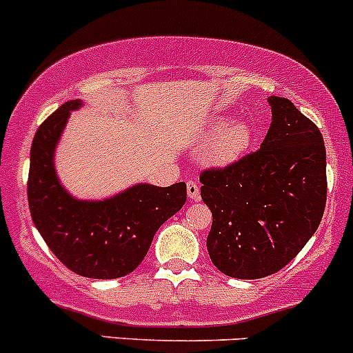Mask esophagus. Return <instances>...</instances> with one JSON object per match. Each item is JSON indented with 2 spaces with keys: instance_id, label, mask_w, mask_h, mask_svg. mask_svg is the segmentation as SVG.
Here are the masks:
<instances>
[{
  "instance_id": "34e87169",
  "label": "esophagus",
  "mask_w": 353,
  "mask_h": 353,
  "mask_svg": "<svg viewBox=\"0 0 353 353\" xmlns=\"http://www.w3.org/2000/svg\"><path fill=\"white\" fill-rule=\"evenodd\" d=\"M187 194L192 201H199L201 199V187L195 180H188L187 181Z\"/></svg>"
}]
</instances>
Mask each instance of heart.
Here are the masks:
<instances>
[{
    "label": "heart",
    "mask_w": 353,
    "mask_h": 353,
    "mask_svg": "<svg viewBox=\"0 0 353 353\" xmlns=\"http://www.w3.org/2000/svg\"><path fill=\"white\" fill-rule=\"evenodd\" d=\"M205 136L210 141L203 150V161L210 166H226L238 161L248 151L253 129L246 121H234L226 125V117H219L210 122Z\"/></svg>",
    "instance_id": "1"
}]
</instances>
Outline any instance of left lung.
<instances>
[{
    "label": "left lung",
    "instance_id": "left-lung-1",
    "mask_svg": "<svg viewBox=\"0 0 353 353\" xmlns=\"http://www.w3.org/2000/svg\"><path fill=\"white\" fill-rule=\"evenodd\" d=\"M260 150L201 173L212 212L207 252L223 274L261 279L284 268L318 230L326 203V150L314 122L270 97Z\"/></svg>",
    "mask_w": 353,
    "mask_h": 353
}]
</instances>
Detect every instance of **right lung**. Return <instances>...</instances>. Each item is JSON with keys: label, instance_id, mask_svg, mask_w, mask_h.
Returning <instances> with one entry per match:
<instances>
[{"label": "right lung", "instance_id": "right-lung-1", "mask_svg": "<svg viewBox=\"0 0 353 353\" xmlns=\"http://www.w3.org/2000/svg\"><path fill=\"white\" fill-rule=\"evenodd\" d=\"M81 105L66 101L35 132L28 205L43 241L69 270L90 279H119L139 267L159 226L183 207L187 185L137 183L105 201L69 195L54 170V151L69 115Z\"/></svg>", "mask_w": 353, "mask_h": 353}]
</instances>
